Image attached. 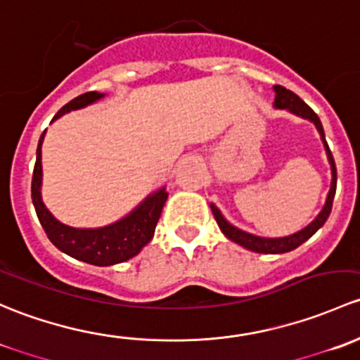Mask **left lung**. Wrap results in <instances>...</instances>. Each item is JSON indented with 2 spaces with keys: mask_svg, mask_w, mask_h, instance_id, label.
Wrapping results in <instances>:
<instances>
[{
  "mask_svg": "<svg viewBox=\"0 0 360 360\" xmlns=\"http://www.w3.org/2000/svg\"><path fill=\"white\" fill-rule=\"evenodd\" d=\"M274 91H276V100H274V107H277V109H288V110H290V112L296 114V116L303 117V120L312 121V123L316 124L319 135H321L322 143H324L326 154H328V161H329V165H331L333 180H331V188H329L328 199H326V205H324V207H322L321 213L317 214L316 220H314L310 225H307L305 229H302V231H300V232H296V234H291V236H286V237H274V239H270V237L253 236V234H250V232L240 231V229L234 227V225H231L227 220H225L224 214L220 213V210H218L217 206L210 205L211 206V211H213L214 220H217V224H218V227H220V231L224 232V234L227 236L229 239L234 240V243L239 244V246L246 248V250L255 251V253H265V255L288 253V251L296 250V248H298L300 244H303V243H305V240H309L310 237L316 234L319 229H321L322 225L326 224V220H328L329 213H331L333 199H335V192H336V166H335V159H333L331 150H329L328 142H326L324 128H322L319 116H317L316 112H314L312 109H310L309 105H307L305 102H303L302 98L298 97V95L292 94L291 90H286V88H284V86H279V84H276V86H274Z\"/></svg>",
  "mask_w": 360,
  "mask_h": 360,
  "instance_id": "obj_1",
  "label": "left lung"
}]
</instances>
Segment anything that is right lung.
<instances>
[{
	"instance_id": "obj_1",
	"label": "right lung",
	"mask_w": 360,
	"mask_h": 360,
	"mask_svg": "<svg viewBox=\"0 0 360 360\" xmlns=\"http://www.w3.org/2000/svg\"><path fill=\"white\" fill-rule=\"evenodd\" d=\"M105 95L98 94V91H88V94L79 95L69 103H65L51 121L58 120L64 116L65 112L70 110L83 109V107L90 105V103L97 102L103 98ZM44 139V131L39 139L38 150H36V165L34 172H32V205H34L36 214L39 218V224L43 225L44 232H46L48 239L55 244L60 251H64L69 257L76 258V260L86 262L90 265L97 266H109L116 265V263L126 262L133 258L135 255L140 253L146 244L150 243L153 239L155 225H158L159 217H161L162 206H165L166 199H168V192L166 188H159L147 195L135 210L129 214H126L121 220L114 221V224L105 225V227L98 229H76L69 227V225L58 221L53 214L48 211L41 199V179H43V168H41V143Z\"/></svg>"
}]
</instances>
